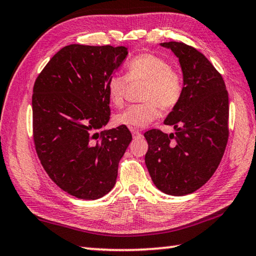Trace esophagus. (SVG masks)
I'll use <instances>...</instances> for the list:
<instances>
[{
	"instance_id": "esophagus-1",
	"label": "esophagus",
	"mask_w": 256,
	"mask_h": 256,
	"mask_svg": "<svg viewBox=\"0 0 256 256\" xmlns=\"http://www.w3.org/2000/svg\"><path fill=\"white\" fill-rule=\"evenodd\" d=\"M131 132H132V136H133V138H140L142 134H141V132L138 131V130H134V128H132L131 130Z\"/></svg>"
}]
</instances>
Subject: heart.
Returning a JSON list of instances; mask_svg holds the SVG:
<instances>
[{
  "label": "heart",
  "instance_id": "heart-1",
  "mask_svg": "<svg viewBox=\"0 0 256 256\" xmlns=\"http://www.w3.org/2000/svg\"><path fill=\"white\" fill-rule=\"evenodd\" d=\"M128 82H144L141 92L144 102L134 104L115 116V123L130 128H144L159 114L170 110L178 104L183 94V81L172 66L154 54H140L126 66V76L114 74L107 81L106 90L110 102L115 107H122Z\"/></svg>",
  "mask_w": 256,
  "mask_h": 256
}]
</instances>
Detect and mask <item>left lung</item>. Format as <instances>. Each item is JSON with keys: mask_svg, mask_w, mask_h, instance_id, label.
<instances>
[{"mask_svg": "<svg viewBox=\"0 0 256 256\" xmlns=\"http://www.w3.org/2000/svg\"><path fill=\"white\" fill-rule=\"evenodd\" d=\"M178 58L183 94L164 120L175 133L158 128L144 133L146 164L162 192L180 196L193 193L211 178L226 149L229 100L220 73L201 52L184 42H162Z\"/></svg>", "mask_w": 256, "mask_h": 256, "instance_id": "left-lung-1", "label": "left lung"}]
</instances>
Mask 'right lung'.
<instances>
[{
	"mask_svg": "<svg viewBox=\"0 0 256 256\" xmlns=\"http://www.w3.org/2000/svg\"><path fill=\"white\" fill-rule=\"evenodd\" d=\"M128 48L72 44L38 74L32 94L34 149L60 188L96 200L114 188L118 164L132 140L126 126L98 132L110 118L106 84Z\"/></svg>",
	"mask_w": 256,
	"mask_h": 256,
	"instance_id": "right-lung-1",
	"label": "right lung"
}]
</instances>
